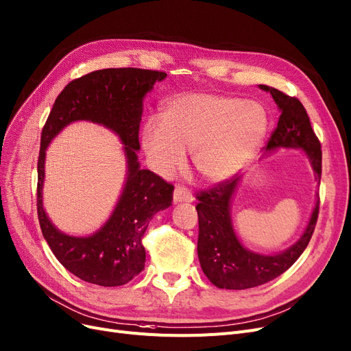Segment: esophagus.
<instances>
[{
  "instance_id": "34e87169",
  "label": "esophagus",
  "mask_w": 351,
  "mask_h": 351,
  "mask_svg": "<svg viewBox=\"0 0 351 351\" xmlns=\"http://www.w3.org/2000/svg\"><path fill=\"white\" fill-rule=\"evenodd\" d=\"M193 197L189 191H186L182 186H176L173 191V202L179 204V202H192Z\"/></svg>"
}]
</instances>
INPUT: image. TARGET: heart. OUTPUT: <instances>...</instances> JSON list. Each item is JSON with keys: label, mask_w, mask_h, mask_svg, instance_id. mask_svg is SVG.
Segmentation results:
<instances>
[{"label": "heart", "mask_w": 351, "mask_h": 351, "mask_svg": "<svg viewBox=\"0 0 351 351\" xmlns=\"http://www.w3.org/2000/svg\"><path fill=\"white\" fill-rule=\"evenodd\" d=\"M269 128L263 104L215 93L169 98L160 119L141 128V147L159 175H171L191 150L192 165L206 182L236 175L262 146Z\"/></svg>", "instance_id": "b5f03b06"}]
</instances>
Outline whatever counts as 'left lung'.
<instances>
[{"mask_svg": "<svg viewBox=\"0 0 351 351\" xmlns=\"http://www.w3.org/2000/svg\"><path fill=\"white\" fill-rule=\"evenodd\" d=\"M258 88L271 95L280 112L266 153H275L280 149L301 150L313 167L315 180L319 182L321 145L304 106L300 99L285 95L271 86L258 85ZM241 180L243 176H239L202 192L198 197V258L205 276L219 289H249L280 276L306 249L318 218L319 198L317 193L313 213L300 239L279 253L253 252L240 241L231 217V202Z\"/></svg>", "mask_w": 351, "mask_h": 351, "instance_id": "1", "label": "left lung"}]
</instances>
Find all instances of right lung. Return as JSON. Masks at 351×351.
<instances>
[{"instance_id":"obj_1","label":"right lung","mask_w":351,"mask_h":351,"mask_svg":"<svg viewBox=\"0 0 351 351\" xmlns=\"http://www.w3.org/2000/svg\"><path fill=\"white\" fill-rule=\"evenodd\" d=\"M165 72L119 68L90 72L69 82L56 98L40 140L37 162L38 223L58 261L72 275L99 287H120L145 269L141 237L154 214L172 205L173 186L147 169H141L138 128L143 99ZM88 121L106 126L119 137L126 159V178L110 217L88 237L60 232L43 206L45 150L69 123Z\"/></svg>"}]
</instances>
